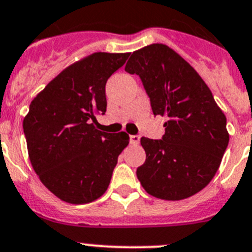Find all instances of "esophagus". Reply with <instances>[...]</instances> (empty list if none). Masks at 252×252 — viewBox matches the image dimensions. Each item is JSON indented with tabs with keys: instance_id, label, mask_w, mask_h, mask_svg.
Returning a JSON list of instances; mask_svg holds the SVG:
<instances>
[{
	"instance_id": "34e87169",
	"label": "esophagus",
	"mask_w": 252,
	"mask_h": 252,
	"mask_svg": "<svg viewBox=\"0 0 252 252\" xmlns=\"http://www.w3.org/2000/svg\"><path fill=\"white\" fill-rule=\"evenodd\" d=\"M140 136L138 135H131L130 136V142L132 143V145H138L140 143Z\"/></svg>"
}]
</instances>
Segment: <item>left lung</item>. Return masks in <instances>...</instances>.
Here are the masks:
<instances>
[{
    "label": "left lung",
    "instance_id": "1",
    "mask_svg": "<svg viewBox=\"0 0 252 252\" xmlns=\"http://www.w3.org/2000/svg\"><path fill=\"white\" fill-rule=\"evenodd\" d=\"M125 70L140 75L153 115L168 117L163 140L141 138V186L158 199L194 195L214 178L229 143L224 112L195 69L168 45L135 50Z\"/></svg>",
    "mask_w": 252,
    "mask_h": 252
}]
</instances>
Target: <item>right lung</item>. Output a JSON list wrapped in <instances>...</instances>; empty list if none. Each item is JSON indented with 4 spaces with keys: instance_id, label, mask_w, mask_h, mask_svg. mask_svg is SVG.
Here are the masks:
<instances>
[{
    "instance_id": "right-lung-1",
    "label": "right lung",
    "mask_w": 252,
    "mask_h": 252,
    "mask_svg": "<svg viewBox=\"0 0 252 252\" xmlns=\"http://www.w3.org/2000/svg\"><path fill=\"white\" fill-rule=\"evenodd\" d=\"M130 53H93L66 66L32 100L23 131L33 169L63 202L86 204L106 191L130 136L99 131L105 85Z\"/></svg>"
}]
</instances>
